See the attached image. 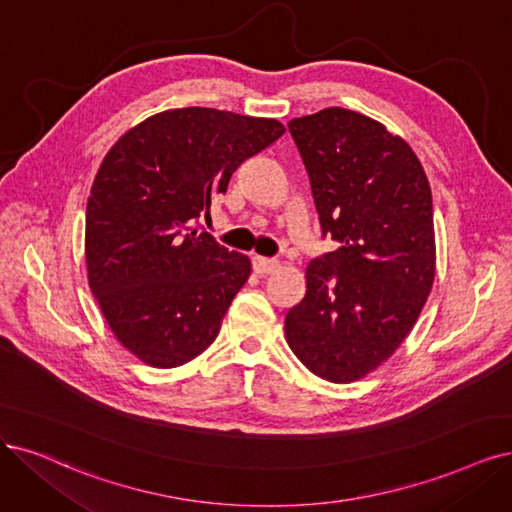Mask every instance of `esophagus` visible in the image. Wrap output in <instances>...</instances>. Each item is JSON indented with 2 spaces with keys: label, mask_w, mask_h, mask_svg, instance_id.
<instances>
[{
  "label": "esophagus",
  "mask_w": 512,
  "mask_h": 512,
  "mask_svg": "<svg viewBox=\"0 0 512 512\" xmlns=\"http://www.w3.org/2000/svg\"><path fill=\"white\" fill-rule=\"evenodd\" d=\"M278 266H280V263H278L276 259L259 257V255H255V257H253V270H255V274H259V276L276 272V270H278Z\"/></svg>",
  "instance_id": "1"
}]
</instances>
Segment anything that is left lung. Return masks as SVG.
Instances as JSON below:
<instances>
[{
    "mask_svg": "<svg viewBox=\"0 0 512 512\" xmlns=\"http://www.w3.org/2000/svg\"><path fill=\"white\" fill-rule=\"evenodd\" d=\"M323 234L339 249L306 268V295L285 316L293 354L314 375L350 384L399 350L437 274L432 194L409 143L363 113L327 107L293 118Z\"/></svg>",
    "mask_w": 512,
    "mask_h": 512,
    "instance_id": "obj_1",
    "label": "left lung"
}]
</instances>
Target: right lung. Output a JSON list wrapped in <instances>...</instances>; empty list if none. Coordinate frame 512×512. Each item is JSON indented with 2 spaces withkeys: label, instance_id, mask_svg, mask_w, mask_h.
I'll return each mask as SVG.
<instances>
[{
  "label": "right lung",
  "instance_id": "obj_1",
  "mask_svg": "<svg viewBox=\"0 0 512 512\" xmlns=\"http://www.w3.org/2000/svg\"><path fill=\"white\" fill-rule=\"evenodd\" d=\"M285 135L274 118L208 107L160 111L111 145L86 206L88 285L118 342L173 369L215 342L251 276L196 219L234 170Z\"/></svg>",
  "mask_w": 512,
  "mask_h": 512
}]
</instances>
